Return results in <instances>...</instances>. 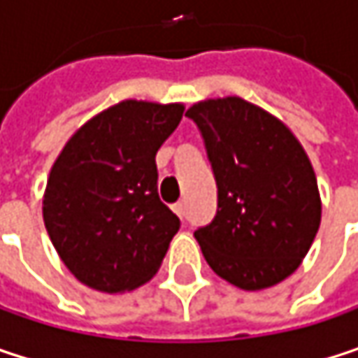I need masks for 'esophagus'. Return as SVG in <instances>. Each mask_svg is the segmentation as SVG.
<instances>
[{
	"label": "esophagus",
	"mask_w": 358,
	"mask_h": 358,
	"mask_svg": "<svg viewBox=\"0 0 358 358\" xmlns=\"http://www.w3.org/2000/svg\"><path fill=\"white\" fill-rule=\"evenodd\" d=\"M174 211H176V215H178L180 220H184V217H186V203H182V201L176 203V205H174Z\"/></svg>",
	"instance_id": "obj_1"
}]
</instances>
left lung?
<instances>
[{"mask_svg": "<svg viewBox=\"0 0 358 358\" xmlns=\"http://www.w3.org/2000/svg\"><path fill=\"white\" fill-rule=\"evenodd\" d=\"M217 184V211L194 238L209 267L243 290L286 280L309 252L322 222L313 166L296 136L241 97L194 103Z\"/></svg>", "mask_w": 358, "mask_h": 358, "instance_id": "8db88e82", "label": "left lung"}]
</instances>
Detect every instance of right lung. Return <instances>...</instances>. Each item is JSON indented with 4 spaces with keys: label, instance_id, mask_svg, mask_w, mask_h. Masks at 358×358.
<instances>
[{
    "label": "right lung",
    "instance_id": "obj_1",
    "mask_svg": "<svg viewBox=\"0 0 358 358\" xmlns=\"http://www.w3.org/2000/svg\"><path fill=\"white\" fill-rule=\"evenodd\" d=\"M180 103L122 101L91 117L55 159L43 222L64 265L101 292L132 290L159 269L180 220L157 194V149Z\"/></svg>",
    "mask_w": 358,
    "mask_h": 358
}]
</instances>
